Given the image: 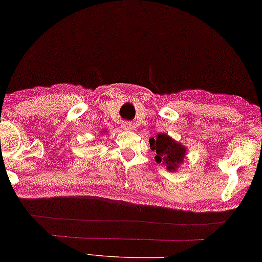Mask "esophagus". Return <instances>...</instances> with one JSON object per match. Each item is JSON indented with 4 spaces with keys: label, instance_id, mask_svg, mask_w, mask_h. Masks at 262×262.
Returning <instances> with one entry per match:
<instances>
[{
    "label": "esophagus",
    "instance_id": "1",
    "mask_svg": "<svg viewBox=\"0 0 262 262\" xmlns=\"http://www.w3.org/2000/svg\"><path fill=\"white\" fill-rule=\"evenodd\" d=\"M121 128L124 130H130L132 128H133V126H132V124H129V122H127V121H124L121 124Z\"/></svg>",
    "mask_w": 262,
    "mask_h": 262
}]
</instances>
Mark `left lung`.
<instances>
[{
    "label": "left lung",
    "instance_id": "8db88e82",
    "mask_svg": "<svg viewBox=\"0 0 262 262\" xmlns=\"http://www.w3.org/2000/svg\"><path fill=\"white\" fill-rule=\"evenodd\" d=\"M148 142L152 151L157 153L154 158L157 163H162L170 172H177L185 161L188 148L165 133L149 138Z\"/></svg>",
    "mask_w": 262,
    "mask_h": 262
}]
</instances>
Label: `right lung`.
<instances>
[{"label": "right lung", "instance_id": "add662e5", "mask_svg": "<svg viewBox=\"0 0 262 262\" xmlns=\"http://www.w3.org/2000/svg\"><path fill=\"white\" fill-rule=\"evenodd\" d=\"M104 132H105V130H104Z\"/></svg>", "mask_w": 262, "mask_h": 262}]
</instances>
